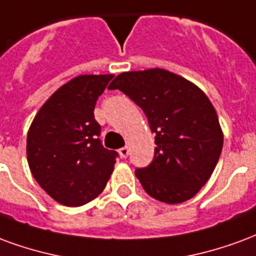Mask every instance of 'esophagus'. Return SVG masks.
I'll list each match as a JSON object with an SVG mask.
<instances>
[{
	"label": "esophagus",
	"mask_w": 256,
	"mask_h": 256,
	"mask_svg": "<svg viewBox=\"0 0 256 256\" xmlns=\"http://www.w3.org/2000/svg\"><path fill=\"white\" fill-rule=\"evenodd\" d=\"M118 152H120L121 158H126L128 156V154H130V148L128 147H121L120 150H118Z\"/></svg>",
	"instance_id": "obj_1"
}]
</instances>
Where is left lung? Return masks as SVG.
I'll list each match as a JSON object with an SVG mask.
<instances>
[{
    "mask_svg": "<svg viewBox=\"0 0 256 256\" xmlns=\"http://www.w3.org/2000/svg\"><path fill=\"white\" fill-rule=\"evenodd\" d=\"M144 112L156 134L154 160L136 169L144 191L169 204L191 199L210 178L224 144L217 112L198 86L166 69L122 72L109 86Z\"/></svg>",
    "mask_w": 256,
    "mask_h": 256,
    "instance_id": "8db88e82",
    "label": "left lung"
}]
</instances>
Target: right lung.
Here are the masks:
<instances>
[{"label": "right lung", "mask_w": 256, "mask_h": 256, "mask_svg": "<svg viewBox=\"0 0 256 256\" xmlns=\"http://www.w3.org/2000/svg\"><path fill=\"white\" fill-rule=\"evenodd\" d=\"M114 74H80L61 86L34 117L27 161L34 178L64 206L91 202L113 173L117 152L100 144L96 100Z\"/></svg>", "instance_id": "1"}]
</instances>
